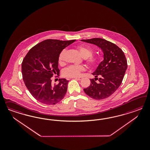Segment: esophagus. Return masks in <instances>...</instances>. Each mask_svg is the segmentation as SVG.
I'll return each mask as SVG.
<instances>
[{"mask_svg": "<svg viewBox=\"0 0 150 150\" xmlns=\"http://www.w3.org/2000/svg\"><path fill=\"white\" fill-rule=\"evenodd\" d=\"M74 79H76V80H79V81H80V80H81L83 78L81 77H74Z\"/></svg>", "mask_w": 150, "mask_h": 150, "instance_id": "esophagus-1", "label": "esophagus"}]
</instances>
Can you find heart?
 <instances>
[{
    "label": "heart",
    "mask_w": 150,
    "mask_h": 150,
    "mask_svg": "<svg viewBox=\"0 0 150 150\" xmlns=\"http://www.w3.org/2000/svg\"><path fill=\"white\" fill-rule=\"evenodd\" d=\"M78 50L82 58H83L89 65L94 66L98 63L99 59L97 57H93L91 55L92 51L91 49L84 46H79ZM65 53V50H63L59 54V63H63L64 57ZM85 68L82 65H71L65 69L63 71L64 75L65 76L69 77H77L79 76L81 72L85 70Z\"/></svg>",
    "instance_id": "b5f03b06"
}]
</instances>
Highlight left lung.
Masks as SVG:
<instances>
[{
  "instance_id": "left-lung-1",
  "label": "left lung",
  "mask_w": 150,
  "mask_h": 150,
  "mask_svg": "<svg viewBox=\"0 0 150 150\" xmlns=\"http://www.w3.org/2000/svg\"><path fill=\"white\" fill-rule=\"evenodd\" d=\"M82 42L99 47L103 53L102 61L92 74L91 84L83 91L87 95L95 100L108 98L116 91L122 83L127 69V61L120 48L113 43L100 38L82 40ZM98 79L99 82L95 81Z\"/></svg>"
}]
</instances>
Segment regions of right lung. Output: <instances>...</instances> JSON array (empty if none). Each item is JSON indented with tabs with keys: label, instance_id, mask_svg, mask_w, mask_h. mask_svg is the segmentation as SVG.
I'll return each instance as SVG.
<instances>
[{
	"label": "right lung",
	"instance_id": "1",
	"mask_svg": "<svg viewBox=\"0 0 150 150\" xmlns=\"http://www.w3.org/2000/svg\"><path fill=\"white\" fill-rule=\"evenodd\" d=\"M75 40H46L28 51L22 63L23 82L32 96L42 103L55 105L63 99L69 81L59 79L53 85L51 77L59 75V56L62 51Z\"/></svg>",
	"mask_w": 150,
	"mask_h": 150
}]
</instances>
